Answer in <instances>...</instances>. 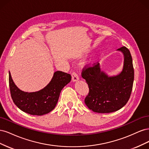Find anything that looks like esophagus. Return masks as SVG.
I'll use <instances>...</instances> for the list:
<instances>
[{
	"label": "esophagus",
	"mask_w": 149,
	"mask_h": 149,
	"mask_svg": "<svg viewBox=\"0 0 149 149\" xmlns=\"http://www.w3.org/2000/svg\"><path fill=\"white\" fill-rule=\"evenodd\" d=\"M71 76H72V80L73 81H77L79 79V77L78 74L76 73L75 71H73L71 73Z\"/></svg>",
	"instance_id": "obj_1"
}]
</instances>
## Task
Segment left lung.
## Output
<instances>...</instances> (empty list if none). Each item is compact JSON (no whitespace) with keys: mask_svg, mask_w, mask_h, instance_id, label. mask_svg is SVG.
I'll return each instance as SVG.
<instances>
[{"mask_svg":"<svg viewBox=\"0 0 149 149\" xmlns=\"http://www.w3.org/2000/svg\"><path fill=\"white\" fill-rule=\"evenodd\" d=\"M118 50L123 53L124 63L121 73L109 77L101 71L100 63L86 65L81 76L89 87L84 102L89 109L98 113H110L118 111L128 102L132 90L134 71L131 54L127 48Z\"/></svg>","mask_w":149,"mask_h":149,"instance_id":"left-lung-1","label":"left lung"}]
</instances>
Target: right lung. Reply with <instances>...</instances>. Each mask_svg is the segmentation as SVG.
Returning <instances> with one entry per match:
<instances>
[{
  "label": "right lung",
  "instance_id": "1",
  "mask_svg": "<svg viewBox=\"0 0 149 149\" xmlns=\"http://www.w3.org/2000/svg\"><path fill=\"white\" fill-rule=\"evenodd\" d=\"M70 74L58 71L54 73L49 84L34 93L22 91L13 83L9 72V87L12 100L20 110L31 115L42 116L55 107L62 89L70 82Z\"/></svg>",
  "mask_w": 149,
  "mask_h": 149
}]
</instances>
